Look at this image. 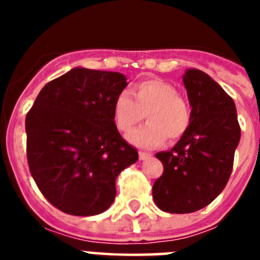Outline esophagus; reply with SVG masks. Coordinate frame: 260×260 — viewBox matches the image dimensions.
<instances>
[{"mask_svg":"<svg viewBox=\"0 0 260 260\" xmlns=\"http://www.w3.org/2000/svg\"><path fill=\"white\" fill-rule=\"evenodd\" d=\"M150 157H152V153L151 152H139V158H141V160H147V158H150Z\"/></svg>","mask_w":260,"mask_h":260,"instance_id":"obj_1","label":"esophagus"}]
</instances>
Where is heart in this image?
Masks as SVG:
<instances>
[{"label":"heart","mask_w":260,"mask_h":260,"mask_svg":"<svg viewBox=\"0 0 260 260\" xmlns=\"http://www.w3.org/2000/svg\"><path fill=\"white\" fill-rule=\"evenodd\" d=\"M132 93L122 91L116 96L113 119L119 132L128 133L146 114L148 123L128 134L133 144L156 148L168 138L177 141L185 135L191 122V112L173 84L161 79H146L135 83Z\"/></svg>","instance_id":"b5f03b06"}]
</instances>
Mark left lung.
Instances as JSON below:
<instances>
[{
  "label": "left lung",
  "instance_id": "obj_1",
  "mask_svg": "<svg viewBox=\"0 0 260 260\" xmlns=\"http://www.w3.org/2000/svg\"><path fill=\"white\" fill-rule=\"evenodd\" d=\"M182 79L191 122L171 151L156 153L164 172L152 187L156 206L171 213L202 210L224 190L241 137L233 99L220 84L198 69Z\"/></svg>",
  "mask_w": 260,
  "mask_h": 260
}]
</instances>
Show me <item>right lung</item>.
Segmentation results:
<instances>
[{
    "mask_svg": "<svg viewBox=\"0 0 260 260\" xmlns=\"http://www.w3.org/2000/svg\"><path fill=\"white\" fill-rule=\"evenodd\" d=\"M127 86L113 71L74 68L43 87L26 117L27 161L47 201L92 216L116 198V178L138 160L121 137L113 102Z\"/></svg>",
    "mask_w": 260,
    "mask_h": 260,
    "instance_id": "add662e5",
    "label": "right lung"
}]
</instances>
